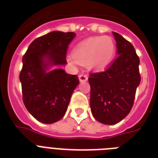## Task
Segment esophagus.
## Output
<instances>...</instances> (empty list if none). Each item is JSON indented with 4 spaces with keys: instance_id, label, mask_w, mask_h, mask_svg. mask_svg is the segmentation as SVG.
<instances>
[{
    "instance_id": "1",
    "label": "esophagus",
    "mask_w": 158,
    "mask_h": 158,
    "mask_svg": "<svg viewBox=\"0 0 158 158\" xmlns=\"http://www.w3.org/2000/svg\"><path fill=\"white\" fill-rule=\"evenodd\" d=\"M79 79L80 82H85L88 80V76L86 74H80L79 76Z\"/></svg>"
}]
</instances>
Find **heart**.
<instances>
[{"instance_id": "obj_1", "label": "heart", "mask_w": 158, "mask_h": 158, "mask_svg": "<svg viewBox=\"0 0 158 158\" xmlns=\"http://www.w3.org/2000/svg\"><path fill=\"white\" fill-rule=\"evenodd\" d=\"M115 44L110 37L89 38L78 43L74 48V54L67 56L73 65L79 63L87 64L89 69L102 70L106 69L115 58Z\"/></svg>"}]
</instances>
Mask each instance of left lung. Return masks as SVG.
Here are the masks:
<instances>
[{
  "label": "left lung",
  "mask_w": 158,
  "mask_h": 158,
  "mask_svg": "<svg viewBox=\"0 0 158 158\" xmlns=\"http://www.w3.org/2000/svg\"><path fill=\"white\" fill-rule=\"evenodd\" d=\"M112 34L119 56L106 71L90 74L89 78L92 114L104 125H115L127 116L141 80L135 48L119 33Z\"/></svg>",
  "instance_id": "1"
}]
</instances>
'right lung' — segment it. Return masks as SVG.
I'll return each mask as SVG.
<instances>
[{
	"mask_svg": "<svg viewBox=\"0 0 158 158\" xmlns=\"http://www.w3.org/2000/svg\"><path fill=\"white\" fill-rule=\"evenodd\" d=\"M73 32L53 31L33 41L23 56L19 74L23 103L36 120L44 124L60 120L67 110L77 75L67 74L66 50Z\"/></svg>",
	"mask_w": 158,
	"mask_h": 158,
	"instance_id": "add662e5",
	"label": "right lung"
}]
</instances>
